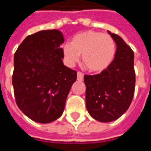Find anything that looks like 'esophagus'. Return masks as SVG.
Wrapping results in <instances>:
<instances>
[{"mask_svg": "<svg viewBox=\"0 0 151 151\" xmlns=\"http://www.w3.org/2000/svg\"><path fill=\"white\" fill-rule=\"evenodd\" d=\"M77 75H78V81H82V80H83V76H84V74H83L82 73L78 72Z\"/></svg>", "mask_w": 151, "mask_h": 151, "instance_id": "esophagus-1", "label": "esophagus"}]
</instances>
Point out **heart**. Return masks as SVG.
<instances>
[{
	"label": "heart",
	"instance_id": "b5f03b06",
	"mask_svg": "<svg viewBox=\"0 0 151 151\" xmlns=\"http://www.w3.org/2000/svg\"><path fill=\"white\" fill-rule=\"evenodd\" d=\"M65 61L73 66L82 56V65L91 72H101L111 65L116 53L113 39L106 34L87 31L76 35L62 47Z\"/></svg>",
	"mask_w": 151,
	"mask_h": 151
}]
</instances>
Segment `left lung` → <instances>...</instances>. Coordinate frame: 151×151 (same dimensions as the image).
I'll use <instances>...</instances> for the list:
<instances>
[{"label":"left lung","mask_w":151,"mask_h":151,"mask_svg":"<svg viewBox=\"0 0 151 151\" xmlns=\"http://www.w3.org/2000/svg\"><path fill=\"white\" fill-rule=\"evenodd\" d=\"M108 33L116 44L112 62L99 74L84 75L86 109L100 122L121 116L129 108L135 88L133 50L119 35Z\"/></svg>","instance_id":"8db88e82"}]
</instances>
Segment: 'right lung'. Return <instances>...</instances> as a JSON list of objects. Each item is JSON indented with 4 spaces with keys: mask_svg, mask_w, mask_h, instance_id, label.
<instances>
[{
    "mask_svg": "<svg viewBox=\"0 0 151 151\" xmlns=\"http://www.w3.org/2000/svg\"><path fill=\"white\" fill-rule=\"evenodd\" d=\"M58 30L28 35L14 54L12 82L19 109L35 122L47 124L62 115L77 72L64 65Z\"/></svg>",
    "mask_w": 151,
    "mask_h": 151,
    "instance_id": "add662e5",
    "label": "right lung"
}]
</instances>
